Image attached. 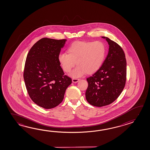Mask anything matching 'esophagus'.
I'll list each match as a JSON object with an SVG mask.
<instances>
[{"label":"esophagus","instance_id":"esophagus-1","mask_svg":"<svg viewBox=\"0 0 150 150\" xmlns=\"http://www.w3.org/2000/svg\"><path fill=\"white\" fill-rule=\"evenodd\" d=\"M79 80V79H78V78H73L72 79V82L73 83H77L78 82Z\"/></svg>","mask_w":150,"mask_h":150}]
</instances>
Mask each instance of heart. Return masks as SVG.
Segmentation results:
<instances>
[{
  "mask_svg": "<svg viewBox=\"0 0 150 150\" xmlns=\"http://www.w3.org/2000/svg\"><path fill=\"white\" fill-rule=\"evenodd\" d=\"M67 53H61L58 61L65 72H70L76 65V68L71 74V76L79 77L86 73L94 74L101 67L106 53L105 45L102 42H74L67 48Z\"/></svg>",
  "mask_w": 150,
  "mask_h": 150,
  "instance_id": "1",
  "label": "heart"
}]
</instances>
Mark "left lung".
<instances>
[{
    "instance_id": "8db88e82",
    "label": "left lung",
    "mask_w": 150,
    "mask_h": 150,
    "mask_svg": "<svg viewBox=\"0 0 150 150\" xmlns=\"http://www.w3.org/2000/svg\"><path fill=\"white\" fill-rule=\"evenodd\" d=\"M108 54L96 73L87 78L88 86L85 96L91 105L102 107L115 101L124 89L127 76V62L119 45L107 37Z\"/></svg>"
}]
</instances>
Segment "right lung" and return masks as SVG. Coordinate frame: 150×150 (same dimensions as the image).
<instances>
[{
  "label": "right lung",
  "mask_w": 150,
  "mask_h": 150,
  "mask_svg": "<svg viewBox=\"0 0 150 150\" xmlns=\"http://www.w3.org/2000/svg\"><path fill=\"white\" fill-rule=\"evenodd\" d=\"M66 39L42 38L35 43L25 60L23 78L32 101L45 109L54 108L64 99L71 78L64 75L58 56Z\"/></svg>",
  "instance_id": "add662e5"
}]
</instances>
